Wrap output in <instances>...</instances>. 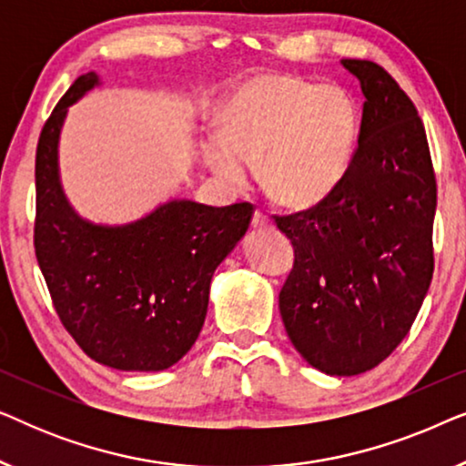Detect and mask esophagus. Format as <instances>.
Here are the masks:
<instances>
[{
  "label": "esophagus",
  "mask_w": 466,
  "mask_h": 466,
  "mask_svg": "<svg viewBox=\"0 0 466 466\" xmlns=\"http://www.w3.org/2000/svg\"><path fill=\"white\" fill-rule=\"evenodd\" d=\"M252 227L254 228H271L273 222H271L269 216H265L263 212H260V209H257V212H254V216H252Z\"/></svg>",
  "instance_id": "esophagus-1"
}]
</instances>
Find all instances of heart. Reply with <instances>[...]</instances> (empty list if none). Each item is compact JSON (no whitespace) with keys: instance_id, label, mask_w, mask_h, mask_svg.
<instances>
[{"instance_id":"obj_1","label":"heart","mask_w":466,"mask_h":466,"mask_svg":"<svg viewBox=\"0 0 466 466\" xmlns=\"http://www.w3.org/2000/svg\"><path fill=\"white\" fill-rule=\"evenodd\" d=\"M218 136L203 158L222 182L241 188L258 165L267 197L290 209L314 208L341 187L359 137L354 99L335 85L289 74H257L228 93Z\"/></svg>"}]
</instances>
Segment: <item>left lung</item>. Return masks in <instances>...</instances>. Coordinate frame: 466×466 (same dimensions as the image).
Segmentation results:
<instances>
[{
	"label": "left lung",
	"instance_id": "1",
	"mask_svg": "<svg viewBox=\"0 0 466 466\" xmlns=\"http://www.w3.org/2000/svg\"><path fill=\"white\" fill-rule=\"evenodd\" d=\"M365 104L341 187L276 216L295 248L279 314L297 352L329 375L378 367L410 333L429 292L437 182L416 106L373 61L343 59Z\"/></svg>",
	"mask_w": 466,
	"mask_h": 466
}]
</instances>
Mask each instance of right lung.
<instances>
[{
    "label": "right lung",
    "instance_id": "obj_1",
    "mask_svg": "<svg viewBox=\"0 0 466 466\" xmlns=\"http://www.w3.org/2000/svg\"><path fill=\"white\" fill-rule=\"evenodd\" d=\"M97 85L95 72L80 76L40 133L37 265L82 352L120 371H163L199 337L216 267L244 238L254 209L250 203L212 208L174 199L129 225L80 218L61 188L59 133L67 107Z\"/></svg>",
    "mask_w": 466,
    "mask_h": 466
}]
</instances>
